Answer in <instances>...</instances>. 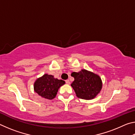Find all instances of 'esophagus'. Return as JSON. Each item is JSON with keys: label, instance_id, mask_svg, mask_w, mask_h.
Returning <instances> with one entry per match:
<instances>
[{"label": "esophagus", "instance_id": "1", "mask_svg": "<svg viewBox=\"0 0 135 135\" xmlns=\"http://www.w3.org/2000/svg\"><path fill=\"white\" fill-rule=\"evenodd\" d=\"M65 82H66V83L68 84H70V81L69 80H66Z\"/></svg>", "mask_w": 135, "mask_h": 135}]
</instances>
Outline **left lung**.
Listing matches in <instances>:
<instances>
[{
    "label": "left lung",
    "instance_id": "left-lung-1",
    "mask_svg": "<svg viewBox=\"0 0 135 135\" xmlns=\"http://www.w3.org/2000/svg\"><path fill=\"white\" fill-rule=\"evenodd\" d=\"M71 76L74 78L71 86L79 98L92 99L102 89V80L99 76L94 73L83 69L78 73L73 72Z\"/></svg>",
    "mask_w": 135,
    "mask_h": 135
}]
</instances>
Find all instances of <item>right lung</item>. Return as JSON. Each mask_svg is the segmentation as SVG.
<instances>
[{
  "label": "right lung",
  "instance_id": "1",
  "mask_svg": "<svg viewBox=\"0 0 135 135\" xmlns=\"http://www.w3.org/2000/svg\"><path fill=\"white\" fill-rule=\"evenodd\" d=\"M65 83L62 80L54 78L52 75L45 74L38 78L34 83V90L46 99H52L55 98L58 89Z\"/></svg>",
  "mask_w": 135,
  "mask_h": 135
}]
</instances>
